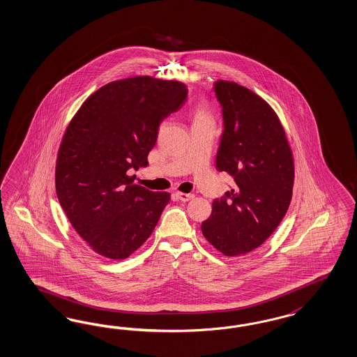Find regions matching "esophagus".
Wrapping results in <instances>:
<instances>
[{
    "label": "esophagus",
    "mask_w": 357,
    "mask_h": 357,
    "mask_svg": "<svg viewBox=\"0 0 357 357\" xmlns=\"http://www.w3.org/2000/svg\"><path fill=\"white\" fill-rule=\"evenodd\" d=\"M176 196H177V198H178L180 201H183V202H188V201H190V199L195 197L193 195H190V193H183V192H177Z\"/></svg>",
    "instance_id": "1"
}]
</instances>
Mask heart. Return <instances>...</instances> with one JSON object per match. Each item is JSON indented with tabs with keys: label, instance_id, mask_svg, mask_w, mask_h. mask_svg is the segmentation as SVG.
<instances>
[{
	"label": "heart",
	"instance_id": "b5f03b06",
	"mask_svg": "<svg viewBox=\"0 0 357 357\" xmlns=\"http://www.w3.org/2000/svg\"><path fill=\"white\" fill-rule=\"evenodd\" d=\"M202 122H213V115L205 105H197L193 110V123H202Z\"/></svg>",
	"mask_w": 357,
	"mask_h": 357
}]
</instances>
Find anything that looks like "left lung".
<instances>
[{"instance_id": "8db88e82", "label": "left lung", "mask_w": 357, "mask_h": 357, "mask_svg": "<svg viewBox=\"0 0 357 357\" xmlns=\"http://www.w3.org/2000/svg\"><path fill=\"white\" fill-rule=\"evenodd\" d=\"M214 91L225 130L215 167L235 186L213 202L201 230L225 256H243L260 247L288 211L294 160L285 130L260 96L234 81L218 80Z\"/></svg>"}]
</instances>
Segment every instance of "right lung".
Listing matches in <instances>:
<instances>
[{
	"instance_id": "obj_1",
	"label": "right lung",
	"mask_w": 357,
	"mask_h": 357,
	"mask_svg": "<svg viewBox=\"0 0 357 357\" xmlns=\"http://www.w3.org/2000/svg\"><path fill=\"white\" fill-rule=\"evenodd\" d=\"M185 84L151 76L112 81L89 96L59 147L55 186L72 227L93 251L123 260L150 238L171 195L134 184L161 121L186 100Z\"/></svg>"
}]
</instances>
